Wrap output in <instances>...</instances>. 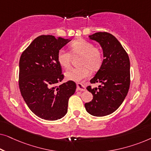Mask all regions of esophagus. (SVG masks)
<instances>
[{"mask_svg":"<svg viewBox=\"0 0 151 151\" xmlns=\"http://www.w3.org/2000/svg\"><path fill=\"white\" fill-rule=\"evenodd\" d=\"M77 89L78 91H84L86 90L84 86L82 83H80V82L77 83Z\"/></svg>","mask_w":151,"mask_h":151,"instance_id":"obj_1","label":"esophagus"}]
</instances>
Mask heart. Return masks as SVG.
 I'll return each mask as SVG.
<instances>
[{"label": "heart", "mask_w": 151, "mask_h": 151, "mask_svg": "<svg viewBox=\"0 0 151 151\" xmlns=\"http://www.w3.org/2000/svg\"><path fill=\"white\" fill-rule=\"evenodd\" d=\"M70 52L73 55H80L79 67L71 68L65 73L68 80L80 81L90 74L91 69L96 71L100 69L104 60V54L100 47L93 46L91 42L80 38L72 42L69 45ZM60 65L67 69L71 65V55L64 49H60L57 54Z\"/></svg>", "instance_id": "heart-1"}]
</instances>
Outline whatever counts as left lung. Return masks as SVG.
Listing matches in <instances>:
<instances>
[{
  "label": "left lung",
  "instance_id": "left-lung-1",
  "mask_svg": "<svg viewBox=\"0 0 151 151\" xmlns=\"http://www.w3.org/2000/svg\"><path fill=\"white\" fill-rule=\"evenodd\" d=\"M90 39L100 43L104 60L100 69L91 80L100 83L98 88L87 87L93 98L84 104L89 114L97 117L109 115L122 104L129 91L131 74L129 55L120 42L108 32H97Z\"/></svg>",
  "mask_w": 151,
  "mask_h": 151
}]
</instances>
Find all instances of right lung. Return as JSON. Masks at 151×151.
Segmentation results:
<instances>
[{
	"label": "right lung",
	"instance_id": "1",
	"mask_svg": "<svg viewBox=\"0 0 151 151\" xmlns=\"http://www.w3.org/2000/svg\"><path fill=\"white\" fill-rule=\"evenodd\" d=\"M68 39L42 35L35 38L22 53L18 84L29 108L47 120H57L67 113L69 99L76 84L69 80L58 86L64 78L57 54Z\"/></svg>",
	"mask_w": 151,
	"mask_h": 151
}]
</instances>
